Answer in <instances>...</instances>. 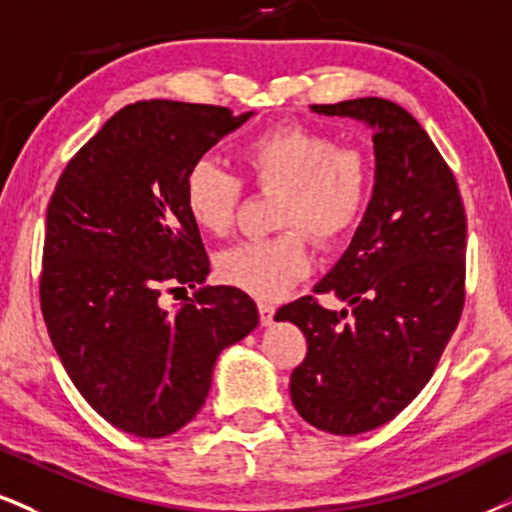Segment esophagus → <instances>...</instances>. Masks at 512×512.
Listing matches in <instances>:
<instances>
[{
  "label": "esophagus",
  "mask_w": 512,
  "mask_h": 512,
  "mask_svg": "<svg viewBox=\"0 0 512 512\" xmlns=\"http://www.w3.org/2000/svg\"><path fill=\"white\" fill-rule=\"evenodd\" d=\"M275 311L277 308L273 304H268V301H258V313H261V325H273V318H275Z\"/></svg>",
  "instance_id": "1"
}]
</instances>
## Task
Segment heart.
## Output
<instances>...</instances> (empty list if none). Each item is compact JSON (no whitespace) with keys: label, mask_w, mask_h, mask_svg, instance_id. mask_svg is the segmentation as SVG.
Wrapping results in <instances>:
<instances>
[{"label":"heart","mask_w":512,"mask_h":512,"mask_svg":"<svg viewBox=\"0 0 512 512\" xmlns=\"http://www.w3.org/2000/svg\"><path fill=\"white\" fill-rule=\"evenodd\" d=\"M242 163L256 187L277 192L275 227L268 239H246L216 256L218 277L256 299H280L311 270L308 239H344L361 223L372 192V166L356 147H337L325 132L280 125L242 147ZM187 216L206 235L220 237L235 223L242 182L216 161L189 166L182 185Z\"/></svg>","instance_id":"heart-1"}]
</instances>
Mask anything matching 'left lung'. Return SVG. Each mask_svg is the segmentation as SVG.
Here are the masks:
<instances>
[{
    "label": "left lung",
    "mask_w": 512,
    "mask_h": 512,
    "mask_svg": "<svg viewBox=\"0 0 512 512\" xmlns=\"http://www.w3.org/2000/svg\"><path fill=\"white\" fill-rule=\"evenodd\" d=\"M372 130L375 185L351 244L318 285L351 306L313 296L275 320L304 332L308 353L292 372L294 408L318 430L353 437L401 413L430 382L465 299L463 201L451 168L422 125L380 97L311 106Z\"/></svg>",
    "instance_id": "obj_1"
}]
</instances>
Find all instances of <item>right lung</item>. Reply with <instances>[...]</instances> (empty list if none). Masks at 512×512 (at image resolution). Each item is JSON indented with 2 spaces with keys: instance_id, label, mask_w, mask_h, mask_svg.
Masks as SVG:
<instances>
[{
  "instance_id": "1",
  "label": "right lung",
  "mask_w": 512,
  "mask_h": 512,
  "mask_svg": "<svg viewBox=\"0 0 512 512\" xmlns=\"http://www.w3.org/2000/svg\"><path fill=\"white\" fill-rule=\"evenodd\" d=\"M254 111L149 99L125 106L56 182L44 225L40 304L82 399L118 430L159 439L204 406L220 351L258 325L237 287H208L211 263L187 216L194 161ZM197 288L173 312L166 288Z\"/></svg>"
}]
</instances>
